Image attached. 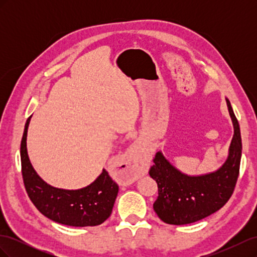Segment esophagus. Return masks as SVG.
<instances>
[{
  "label": "esophagus",
  "mask_w": 257,
  "mask_h": 257,
  "mask_svg": "<svg viewBox=\"0 0 257 257\" xmlns=\"http://www.w3.org/2000/svg\"><path fill=\"white\" fill-rule=\"evenodd\" d=\"M147 167L148 160L144 155L141 147L133 146L126 152L124 168H118L116 174H118L122 184H130L142 174L146 173Z\"/></svg>",
  "instance_id": "esophagus-1"
}]
</instances>
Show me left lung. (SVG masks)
Here are the masks:
<instances>
[{"label":"left lung","mask_w":257,"mask_h":257,"mask_svg":"<svg viewBox=\"0 0 257 257\" xmlns=\"http://www.w3.org/2000/svg\"><path fill=\"white\" fill-rule=\"evenodd\" d=\"M226 102L234 124V136L228 159L219 170L204 176L190 177L177 170L161 152L155 154L149 175L158 183L159 196L154 201L153 209L163 222L183 225L205 219L220 210L234 193L242 144L238 120L227 98Z\"/></svg>","instance_id":"1"}]
</instances>
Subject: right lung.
Here are the masks:
<instances>
[{
    "instance_id": "add662e5",
    "label": "right lung",
    "mask_w": 257,
    "mask_h": 257,
    "mask_svg": "<svg viewBox=\"0 0 257 257\" xmlns=\"http://www.w3.org/2000/svg\"><path fill=\"white\" fill-rule=\"evenodd\" d=\"M27 120L21 139L20 157L23 183L31 201L48 219L68 226H96L110 216L119 186L105 169L87 188L76 191L52 188L35 173L28 157Z\"/></svg>"
}]
</instances>
